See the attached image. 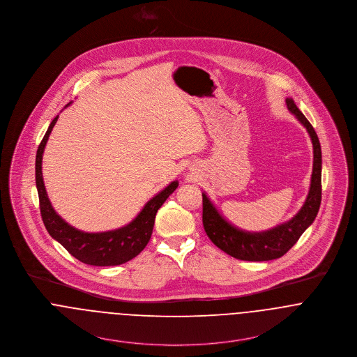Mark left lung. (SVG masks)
I'll list each match as a JSON object with an SVG mask.
<instances>
[{"label":"left lung","mask_w":357,"mask_h":357,"mask_svg":"<svg viewBox=\"0 0 357 357\" xmlns=\"http://www.w3.org/2000/svg\"><path fill=\"white\" fill-rule=\"evenodd\" d=\"M289 110L306 128L313 143V174L307 198L301 210L293 218L280 224L270 231H245L236 228L228 222L215 206L210 202L208 195L202 192V222L206 234L214 245L238 260L247 261H267L282 257L289 251L302 233L306 231L315 220L321 205V168L322 155L321 144L314 128L303 113L295 105L293 98H286Z\"/></svg>","instance_id":"1"}]
</instances>
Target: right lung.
<instances>
[{"instance_id":"1","label":"right lung","mask_w":357,"mask_h":357,"mask_svg":"<svg viewBox=\"0 0 357 357\" xmlns=\"http://www.w3.org/2000/svg\"><path fill=\"white\" fill-rule=\"evenodd\" d=\"M58 117L59 116H56L48 126L36 152V188L44 227L52 238L61 243L68 253H71L75 259L84 264L105 267L126 263L146 248L152 234L158 210L160 209V206L175 191L179 183L178 181H174L166 189L158 192L152 199L148 201L137 217L123 228L114 231L89 233L71 227L52 208L43 181V152L50 133L58 121Z\"/></svg>"}]
</instances>
